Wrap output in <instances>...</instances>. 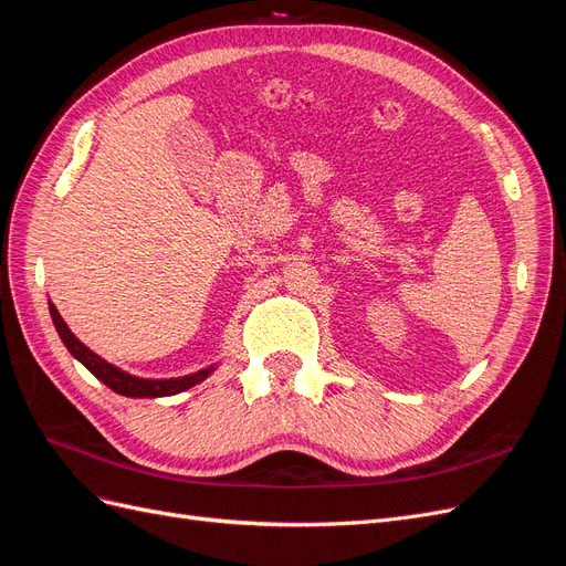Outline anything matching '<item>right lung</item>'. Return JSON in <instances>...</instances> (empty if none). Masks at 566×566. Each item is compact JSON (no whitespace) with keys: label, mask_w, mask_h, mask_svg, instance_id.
Listing matches in <instances>:
<instances>
[{"label":"right lung","mask_w":566,"mask_h":566,"mask_svg":"<svg viewBox=\"0 0 566 566\" xmlns=\"http://www.w3.org/2000/svg\"><path fill=\"white\" fill-rule=\"evenodd\" d=\"M49 314H51V321H54V325H56V333H59L61 342L65 345V349L71 352L77 358V361L94 375V378H98L101 382H104L106 387H111L113 391L123 394V397H132V399L175 397V394L191 389L198 382H202L205 378H210V375L217 370V364H212V366L200 368L196 373L181 375V378H160V380H156V378H139V375H132V373H127L123 368L108 364L106 358H101L87 345H82V342L73 335V331L67 328L65 321L59 314V310L51 302H49Z\"/></svg>","instance_id":"add662e5"}]
</instances>
